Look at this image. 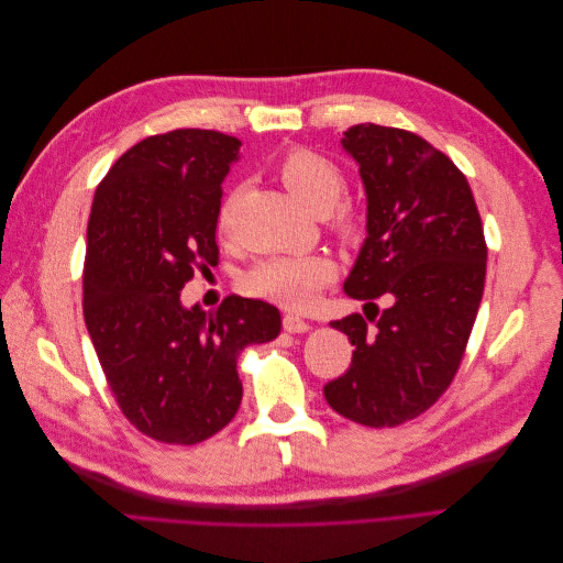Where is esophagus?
I'll return each instance as SVG.
<instances>
[{
    "label": "esophagus",
    "instance_id": "34e87169",
    "mask_svg": "<svg viewBox=\"0 0 563 563\" xmlns=\"http://www.w3.org/2000/svg\"><path fill=\"white\" fill-rule=\"evenodd\" d=\"M282 323H284V331L286 333H305V331H310V323L305 321L302 317H298V314H284Z\"/></svg>",
    "mask_w": 563,
    "mask_h": 563
}]
</instances>
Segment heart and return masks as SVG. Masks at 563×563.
<instances>
[{"label": "heart", "instance_id": "1", "mask_svg": "<svg viewBox=\"0 0 563 563\" xmlns=\"http://www.w3.org/2000/svg\"><path fill=\"white\" fill-rule=\"evenodd\" d=\"M277 174L291 195L314 213L329 211V225L340 240H356L362 232V218L350 203H340L345 192V176L340 166L310 147H291L279 157ZM236 207V192H228L218 209V230L230 234ZM335 277V265L329 255L298 253L277 255L251 269L249 291L284 308L300 310Z\"/></svg>", "mask_w": 563, "mask_h": 563}]
</instances>
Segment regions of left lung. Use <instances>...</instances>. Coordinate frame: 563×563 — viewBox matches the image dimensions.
Wrapping results in <instances>:
<instances>
[{
	"instance_id": "obj_1",
	"label": "left lung",
	"mask_w": 563,
	"mask_h": 563,
	"mask_svg": "<svg viewBox=\"0 0 563 563\" xmlns=\"http://www.w3.org/2000/svg\"><path fill=\"white\" fill-rule=\"evenodd\" d=\"M343 147L360 164L368 232L345 294L366 300L367 317L331 321L354 352L323 397L366 428H395L428 411L463 362L484 296V228L463 172L420 135L356 124ZM380 295L390 308L378 316Z\"/></svg>"
}]
</instances>
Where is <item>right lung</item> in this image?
Returning <instances> with one entry per match:
<instances>
[{"label":"right lung","mask_w":563,"mask_h":563,"mask_svg":"<svg viewBox=\"0 0 563 563\" xmlns=\"http://www.w3.org/2000/svg\"><path fill=\"white\" fill-rule=\"evenodd\" d=\"M240 145L207 129L150 135L93 195L84 321L122 413L162 444L223 430L242 404L236 356L282 331L263 300L230 296L216 312L180 302L195 269L218 263L220 197Z\"/></svg>","instance_id":"obj_1"}]
</instances>
